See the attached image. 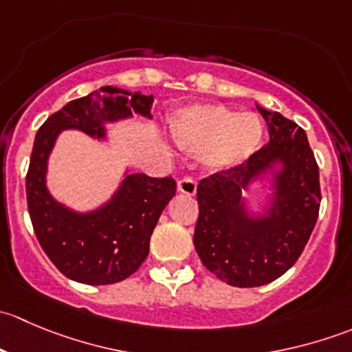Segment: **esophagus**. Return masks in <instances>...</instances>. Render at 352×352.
I'll list each match as a JSON object with an SVG mask.
<instances>
[{"instance_id": "esophagus-1", "label": "esophagus", "mask_w": 352, "mask_h": 352, "mask_svg": "<svg viewBox=\"0 0 352 352\" xmlns=\"http://www.w3.org/2000/svg\"><path fill=\"white\" fill-rule=\"evenodd\" d=\"M177 187H179V192L182 194H187V196H194L197 190V182L194 179H189V177H186V179L179 180L177 182Z\"/></svg>"}]
</instances>
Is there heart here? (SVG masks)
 I'll use <instances>...</instances> for the list:
<instances>
[{"label":"heart","instance_id":"heart-1","mask_svg":"<svg viewBox=\"0 0 352 352\" xmlns=\"http://www.w3.org/2000/svg\"><path fill=\"white\" fill-rule=\"evenodd\" d=\"M170 136L180 150L201 155L208 168L221 172L257 153L264 124L254 112L236 113L225 105H192L173 117Z\"/></svg>","mask_w":352,"mask_h":352}]
</instances>
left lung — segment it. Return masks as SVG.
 I'll return each instance as SVG.
<instances>
[{
    "label": "left lung",
    "mask_w": 352,
    "mask_h": 352,
    "mask_svg": "<svg viewBox=\"0 0 352 352\" xmlns=\"http://www.w3.org/2000/svg\"><path fill=\"white\" fill-rule=\"evenodd\" d=\"M257 109L267 120L269 143L197 186L194 247L206 269L236 287L267 285L285 274L314 232L322 199L307 133L279 112ZM265 173H272L275 192L262 215H250L243 194Z\"/></svg>",
    "instance_id": "1"
}]
</instances>
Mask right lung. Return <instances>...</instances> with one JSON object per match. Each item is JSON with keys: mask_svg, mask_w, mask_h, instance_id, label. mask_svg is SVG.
I'll list each match as a JSON object with an SVG mask.
<instances>
[{"mask_svg": "<svg viewBox=\"0 0 352 352\" xmlns=\"http://www.w3.org/2000/svg\"><path fill=\"white\" fill-rule=\"evenodd\" d=\"M153 97L102 87L52 113L35 134L27 172V204L35 236L52 264L73 281L113 285L140 269L150 252L160 214L175 196L172 177L129 173L104 206L76 212L56 201L45 186L47 160L59 133L80 129L105 140V124L133 117L151 119Z\"/></svg>", "mask_w": 352, "mask_h": 352, "instance_id": "1", "label": "right lung"}]
</instances>
